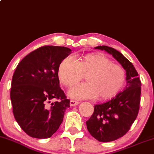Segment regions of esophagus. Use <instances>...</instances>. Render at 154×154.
Wrapping results in <instances>:
<instances>
[{"mask_svg": "<svg viewBox=\"0 0 154 154\" xmlns=\"http://www.w3.org/2000/svg\"><path fill=\"white\" fill-rule=\"evenodd\" d=\"M79 102L75 101V100H70V106H75V105H79Z\"/></svg>", "mask_w": 154, "mask_h": 154, "instance_id": "1", "label": "esophagus"}]
</instances>
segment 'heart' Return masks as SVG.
I'll return each mask as SVG.
<instances>
[{
	"label": "heart",
	"mask_w": 154,
	"mask_h": 154,
	"mask_svg": "<svg viewBox=\"0 0 154 154\" xmlns=\"http://www.w3.org/2000/svg\"><path fill=\"white\" fill-rule=\"evenodd\" d=\"M84 74L87 82L72 86L68 91L73 99H109L121 90L125 82L124 69L103 54H86L79 61L67 57L59 65V78L67 86L82 80Z\"/></svg>",
	"instance_id": "obj_1"
}]
</instances>
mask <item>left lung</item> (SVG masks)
Returning a JSON list of instances; mask_svg holds the SVG:
<instances>
[{
    "instance_id": "left-lung-1",
    "label": "left lung",
    "mask_w": 154,
    "mask_h": 154,
    "mask_svg": "<svg viewBox=\"0 0 154 154\" xmlns=\"http://www.w3.org/2000/svg\"><path fill=\"white\" fill-rule=\"evenodd\" d=\"M96 49L111 54L126 71L127 85L113 99L94 105V113L86 122L89 132L100 142H110L123 137L137 118L140 108L141 82L134 65L119 51L107 46Z\"/></svg>"
}]
</instances>
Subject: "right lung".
Masks as SVG:
<instances>
[{"instance_id": "add662e5", "label": "right lung", "mask_w": 154, "mask_h": 154, "mask_svg": "<svg viewBox=\"0 0 154 154\" xmlns=\"http://www.w3.org/2000/svg\"><path fill=\"white\" fill-rule=\"evenodd\" d=\"M70 52L71 49L65 46H42L17 65L10 97L17 122L30 137H51L63 122L70 100L60 86L58 68ZM54 99L60 100L51 102Z\"/></svg>"}]
</instances>
